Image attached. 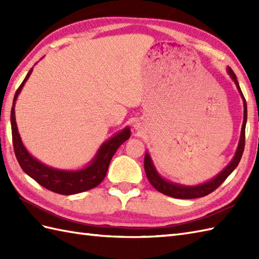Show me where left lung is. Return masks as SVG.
I'll return each mask as SVG.
<instances>
[{"mask_svg": "<svg viewBox=\"0 0 259 259\" xmlns=\"http://www.w3.org/2000/svg\"><path fill=\"white\" fill-rule=\"evenodd\" d=\"M227 72L230 78L235 82L236 87H237L238 92L240 93V97L243 99L244 102V120H243V125H241V131H240V138L237 146V150H236L235 155L226 167H225L221 172H219L216 177L212 179L206 181V183L196 185V186H185L181 184H175L172 181H169L161 177L160 174L157 171L155 164L152 162V159L149 155V152H146L145 155V171L147 175V178L149 180V183L153 186V188H156L159 192L161 194L178 198V199H194V198H199V197H205L210 194L213 190H216L219 186H221L228 176L232 174L236 167L238 166V163L243 156L244 148H245V129H246V122H247V104L246 100L244 98L243 92L240 90L239 83L237 81V76L234 73V71L229 67L227 68Z\"/></svg>", "mask_w": 259, "mask_h": 259, "instance_id": "8db88e82", "label": "left lung"}]
</instances>
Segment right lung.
<instances>
[{
    "label": "right lung",
    "mask_w": 259,
    "mask_h": 259,
    "mask_svg": "<svg viewBox=\"0 0 259 259\" xmlns=\"http://www.w3.org/2000/svg\"><path fill=\"white\" fill-rule=\"evenodd\" d=\"M33 68L26 74L25 79L22 82L19 89L16 90L13 99L12 109H11V128H12V140L15 157L23 171L34 179L45 188L57 192L60 195H74L95 188L104 179L108 171L109 163L111 161L113 155L118 148L124 141L130 138L131 131L129 126L119 131L112 136L99 148L96 156L87 164L84 168L78 170H62L50 166H47L37 159L33 157L26 150L18 130L15 121V101L23 88L26 80L29 79Z\"/></svg>",
    "instance_id": "1"
}]
</instances>
